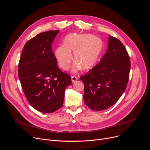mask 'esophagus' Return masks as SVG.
<instances>
[{
    "mask_svg": "<svg viewBox=\"0 0 150 150\" xmlns=\"http://www.w3.org/2000/svg\"><path fill=\"white\" fill-rule=\"evenodd\" d=\"M71 78H72V82H75V81L78 80V78L77 76H71Z\"/></svg>",
    "mask_w": 150,
    "mask_h": 150,
    "instance_id": "obj_1",
    "label": "esophagus"
}]
</instances>
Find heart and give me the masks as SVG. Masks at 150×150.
<instances>
[{"instance_id": "heart-1", "label": "heart", "mask_w": 150, "mask_h": 150, "mask_svg": "<svg viewBox=\"0 0 150 150\" xmlns=\"http://www.w3.org/2000/svg\"><path fill=\"white\" fill-rule=\"evenodd\" d=\"M103 43L101 39L91 34L69 35L64 44L58 45L54 50V56L59 67L67 70L72 59L75 60L72 69L74 72L81 69L89 70L93 68L101 54Z\"/></svg>"}]
</instances>
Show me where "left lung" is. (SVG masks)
Returning a JSON list of instances; mask_svg holds the SVG:
<instances>
[{
    "instance_id": "left-lung-1",
    "label": "left lung",
    "mask_w": 150,
    "mask_h": 150,
    "mask_svg": "<svg viewBox=\"0 0 150 150\" xmlns=\"http://www.w3.org/2000/svg\"><path fill=\"white\" fill-rule=\"evenodd\" d=\"M131 63L128 53L119 39L109 35L108 49L98 63L80 77L84 84L83 98L94 111L116 103L127 88Z\"/></svg>"
}]
</instances>
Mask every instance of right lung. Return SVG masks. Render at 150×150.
<instances>
[{
	"instance_id": "add662e5",
	"label": "right lung",
	"mask_w": 150,
	"mask_h": 150,
	"mask_svg": "<svg viewBox=\"0 0 150 150\" xmlns=\"http://www.w3.org/2000/svg\"><path fill=\"white\" fill-rule=\"evenodd\" d=\"M59 30L37 35L25 44L20 58L18 76L29 103L37 111L52 113L63 105L71 77L57 66L52 44Z\"/></svg>"
}]
</instances>
